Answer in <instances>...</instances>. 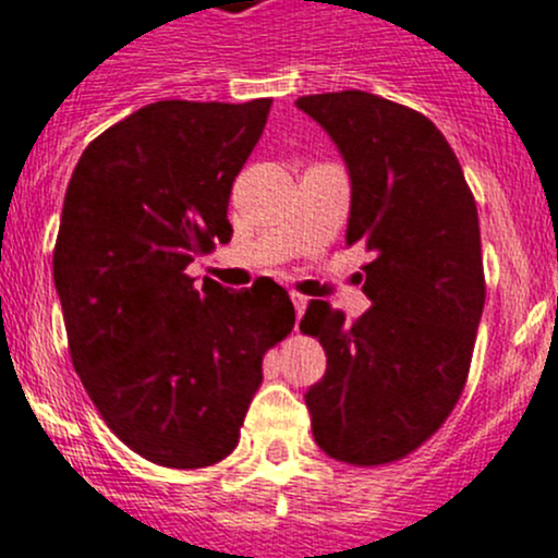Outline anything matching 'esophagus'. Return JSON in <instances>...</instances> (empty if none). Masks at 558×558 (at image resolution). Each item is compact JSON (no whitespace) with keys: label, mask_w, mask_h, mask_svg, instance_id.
<instances>
[{"label":"esophagus","mask_w":558,"mask_h":558,"mask_svg":"<svg viewBox=\"0 0 558 558\" xmlns=\"http://www.w3.org/2000/svg\"><path fill=\"white\" fill-rule=\"evenodd\" d=\"M292 306H295V314H298V319L303 317V312H306V306H308V298L306 295H301V292H292Z\"/></svg>","instance_id":"obj_1"}]
</instances>
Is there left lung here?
Returning <instances> with one entry per match:
<instances>
[{
    "instance_id": "left-lung-1",
    "label": "left lung",
    "mask_w": 558,
    "mask_h": 558,
    "mask_svg": "<svg viewBox=\"0 0 558 558\" xmlns=\"http://www.w3.org/2000/svg\"><path fill=\"white\" fill-rule=\"evenodd\" d=\"M295 105L350 173L347 246L372 252L368 312L347 325L312 301L301 319L328 357L303 396L314 442L344 464H388L421 448L464 390L485 303L477 206L450 143L417 110L357 89Z\"/></svg>"
}]
</instances>
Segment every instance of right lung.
<instances>
[{"mask_svg":"<svg viewBox=\"0 0 558 558\" xmlns=\"http://www.w3.org/2000/svg\"><path fill=\"white\" fill-rule=\"evenodd\" d=\"M271 99H162L108 126L68 184L53 284L70 355L110 432L159 466L201 469L239 445L263 355L295 325L277 281L186 277L228 244L235 175Z\"/></svg>","mask_w":558,"mask_h":558,"instance_id":"1","label":"right lung"}]
</instances>
